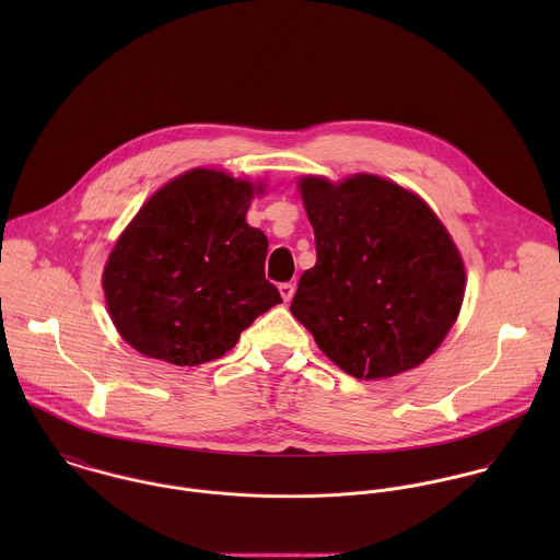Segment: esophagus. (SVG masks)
Instances as JSON below:
<instances>
[{"instance_id":"obj_1","label":"esophagus","mask_w":560,"mask_h":560,"mask_svg":"<svg viewBox=\"0 0 560 560\" xmlns=\"http://www.w3.org/2000/svg\"><path fill=\"white\" fill-rule=\"evenodd\" d=\"M278 289H280L282 300H284V302H291V298H293V293H295V287H293L291 282H282Z\"/></svg>"}]
</instances>
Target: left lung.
<instances>
[{"mask_svg": "<svg viewBox=\"0 0 560 560\" xmlns=\"http://www.w3.org/2000/svg\"><path fill=\"white\" fill-rule=\"evenodd\" d=\"M317 265L291 313L358 380L422 364L459 317L466 269L444 224L416 194L375 174L300 178Z\"/></svg>", "mask_w": 560, "mask_h": 560, "instance_id": "obj_1", "label": "left lung"}]
</instances>
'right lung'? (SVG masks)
Wrapping results in <instances>:
<instances>
[{
	"mask_svg": "<svg viewBox=\"0 0 560 560\" xmlns=\"http://www.w3.org/2000/svg\"><path fill=\"white\" fill-rule=\"evenodd\" d=\"M254 194L262 185L196 167L138 211L103 269L107 311L133 349L198 366L282 304L265 278L267 237L245 222Z\"/></svg>",
	"mask_w": 560,
	"mask_h": 560,
	"instance_id": "obj_1",
	"label": "right lung"
}]
</instances>
